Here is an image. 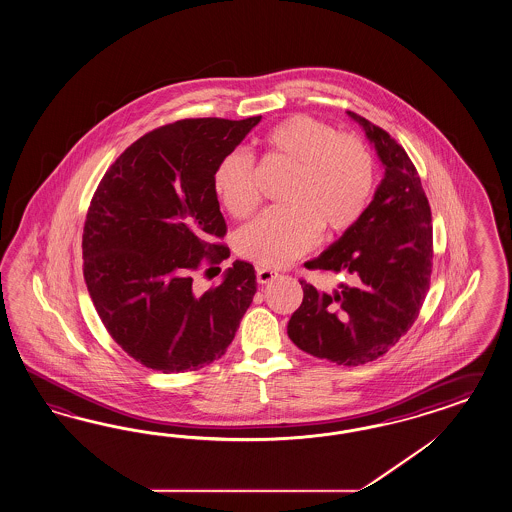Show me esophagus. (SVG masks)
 I'll return each instance as SVG.
<instances>
[{
    "instance_id": "34e87169",
    "label": "esophagus",
    "mask_w": 512,
    "mask_h": 512,
    "mask_svg": "<svg viewBox=\"0 0 512 512\" xmlns=\"http://www.w3.org/2000/svg\"><path fill=\"white\" fill-rule=\"evenodd\" d=\"M278 273L273 271V269H267V267H260V269H256V278H258V284H269V282H273L275 280Z\"/></svg>"
}]
</instances>
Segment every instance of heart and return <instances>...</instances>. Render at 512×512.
I'll return each instance as SVG.
<instances>
[{
  "mask_svg": "<svg viewBox=\"0 0 512 512\" xmlns=\"http://www.w3.org/2000/svg\"><path fill=\"white\" fill-rule=\"evenodd\" d=\"M263 152L291 169L282 191L286 206L262 213L243 226L236 249L263 267H282L314 245L319 228L327 236L347 232L366 211L377 167L369 146L353 133L310 115L276 122L262 137ZM213 193L236 219L258 208L254 159L243 150L228 152L213 171Z\"/></svg>",
  "mask_w": 512,
  "mask_h": 512,
  "instance_id": "b5f03b06",
  "label": "heart"
}]
</instances>
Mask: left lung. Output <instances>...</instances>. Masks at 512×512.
Returning a JSON list of instances; mask_svg holds the SVG:
<instances>
[{
	"instance_id": "obj_1",
	"label": "left lung",
	"mask_w": 512,
	"mask_h": 512,
	"mask_svg": "<svg viewBox=\"0 0 512 512\" xmlns=\"http://www.w3.org/2000/svg\"><path fill=\"white\" fill-rule=\"evenodd\" d=\"M375 146L384 178L366 211L306 269L351 276L325 293L302 280V304L288 323L304 353L360 366L390 351L420 314L433 267L431 206L414 163L397 141L353 111Z\"/></svg>"
}]
</instances>
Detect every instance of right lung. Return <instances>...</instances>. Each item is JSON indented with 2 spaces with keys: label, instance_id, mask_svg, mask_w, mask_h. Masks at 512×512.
<instances>
[{
  "label": "right lung",
  "instance_id": "add662e5",
  "mask_svg": "<svg viewBox=\"0 0 512 512\" xmlns=\"http://www.w3.org/2000/svg\"><path fill=\"white\" fill-rule=\"evenodd\" d=\"M262 120L185 118L146 133L107 169L83 228V276L118 345L139 364L184 373L221 358L256 293L236 260L200 291L193 273L230 256L213 193L219 159ZM221 271V269H219Z\"/></svg>",
  "mask_w": 512,
  "mask_h": 512
}]
</instances>
